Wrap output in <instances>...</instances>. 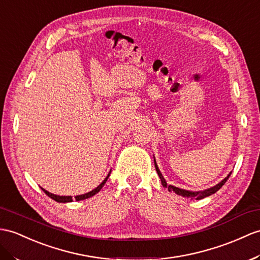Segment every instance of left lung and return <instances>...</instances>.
I'll return each mask as SVG.
<instances>
[{"label":"left lung","instance_id":"8db88e82","mask_svg":"<svg viewBox=\"0 0 260 260\" xmlns=\"http://www.w3.org/2000/svg\"><path fill=\"white\" fill-rule=\"evenodd\" d=\"M154 166H155V170H156V172H157V175L160 176V180H161V183H162V185L164 186V187H167L170 192H174L175 194H178V195H181V196H183V198H187V199H191V200H193V199H195V200H202V199H204V198H207V196H210V195H212V194H214V193H216L218 189L223 186L225 183H226V181L229 180V178L231 176V174H232V172L226 176V178L221 181V182H219L217 185H215V186H213V187H211V188H207V189H204V191H199V192H192V191H186V189H183V188H180V187H175V186H173V185H169L168 183H167V181L164 180V178H163V175H162V173L160 172V170H159V168H157V164H156V162H155V160H154Z\"/></svg>","mask_w":260,"mask_h":260}]
</instances>
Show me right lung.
Returning <instances> with one entry per match:
<instances>
[{
    "label": "right lung",
    "instance_id": "1",
    "mask_svg": "<svg viewBox=\"0 0 260 260\" xmlns=\"http://www.w3.org/2000/svg\"><path fill=\"white\" fill-rule=\"evenodd\" d=\"M109 175H110V173L107 175V178L100 183V184L94 188V189H92V191H90V192H88V193H86V194H82V195H77V196H75V200L76 201H81V200H86V199H89V198H91V196H93L94 194H97L101 188H103V186L105 185V183L107 182V180H108V178H109ZM43 191H44V193H45L47 196H49L50 199H53L54 201H56V202H58V203H68V202H73V198L72 196H59V195H55V194H52V193H49V192H47L46 189H44V188H42Z\"/></svg>",
    "mask_w": 260,
    "mask_h": 260
}]
</instances>
